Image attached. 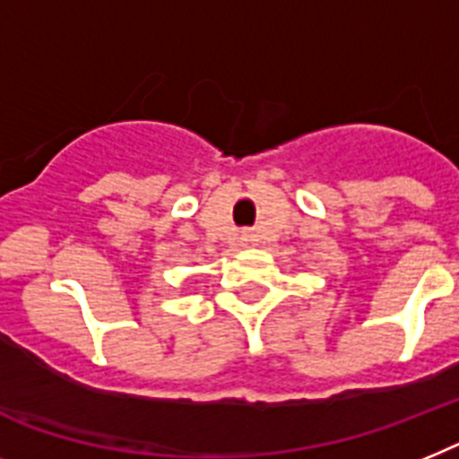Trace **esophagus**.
Instances as JSON below:
<instances>
[{"mask_svg":"<svg viewBox=\"0 0 459 459\" xmlns=\"http://www.w3.org/2000/svg\"><path fill=\"white\" fill-rule=\"evenodd\" d=\"M244 241H251V237H248V234H244Z\"/></svg>","mask_w":459,"mask_h":459,"instance_id":"esophagus-1","label":"esophagus"}]
</instances>
